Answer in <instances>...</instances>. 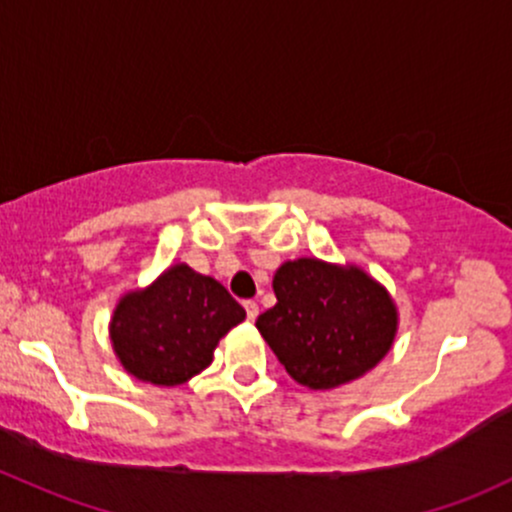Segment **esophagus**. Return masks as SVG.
<instances>
[{
    "mask_svg": "<svg viewBox=\"0 0 512 512\" xmlns=\"http://www.w3.org/2000/svg\"><path fill=\"white\" fill-rule=\"evenodd\" d=\"M243 306H245V313H247V320H255L257 318V313H260V306H257L255 301H243Z\"/></svg>",
    "mask_w": 512,
    "mask_h": 512,
    "instance_id": "1",
    "label": "esophagus"
}]
</instances>
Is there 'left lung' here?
<instances>
[{"label":"left lung","instance_id":"left-lung-1","mask_svg":"<svg viewBox=\"0 0 512 512\" xmlns=\"http://www.w3.org/2000/svg\"><path fill=\"white\" fill-rule=\"evenodd\" d=\"M277 303L257 330L291 379L335 389L381 362L396 335V306L381 284L357 267L286 262L274 274Z\"/></svg>","mask_w":512,"mask_h":512}]
</instances>
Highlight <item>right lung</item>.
<instances>
[{
    "instance_id": "right-lung-1",
    "label": "right lung",
    "mask_w": 512,
    "mask_h": 512,
    "mask_svg": "<svg viewBox=\"0 0 512 512\" xmlns=\"http://www.w3.org/2000/svg\"><path fill=\"white\" fill-rule=\"evenodd\" d=\"M245 318L223 284L177 265L153 286L123 296L111 318V342L126 372L177 386L206 369L213 347Z\"/></svg>"
}]
</instances>
